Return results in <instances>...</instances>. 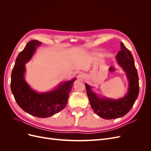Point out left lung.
I'll use <instances>...</instances> for the list:
<instances>
[{
  "label": "left lung",
  "instance_id": "1",
  "mask_svg": "<svg viewBox=\"0 0 151 151\" xmlns=\"http://www.w3.org/2000/svg\"><path fill=\"white\" fill-rule=\"evenodd\" d=\"M120 46V51L117 53L116 58L118 64L126 72L129 82L128 93L125 96L118 99L100 98L93 92L89 85L85 84L91 108L96 115L106 120L115 119L125 115L133 106L139 93V76L134 57L122 42Z\"/></svg>",
  "mask_w": 151,
  "mask_h": 151
}]
</instances>
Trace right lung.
Returning <instances> with one entry per match:
<instances>
[{
    "label": "right lung",
    "instance_id": "add662e5",
    "mask_svg": "<svg viewBox=\"0 0 151 151\" xmlns=\"http://www.w3.org/2000/svg\"><path fill=\"white\" fill-rule=\"evenodd\" d=\"M42 43L38 40H31L18 55L12 71L11 88L17 104L25 112L36 117L47 118L66 106L76 79L61 83L55 89L47 93H38L30 88L24 78V65Z\"/></svg>",
    "mask_w": 151,
    "mask_h": 151
}]
</instances>
